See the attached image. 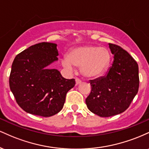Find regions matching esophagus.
Wrapping results in <instances>:
<instances>
[{"mask_svg": "<svg viewBox=\"0 0 149 149\" xmlns=\"http://www.w3.org/2000/svg\"><path fill=\"white\" fill-rule=\"evenodd\" d=\"M80 83H81V80H80L79 78H76V84L79 85Z\"/></svg>", "mask_w": 149, "mask_h": 149, "instance_id": "esophagus-1", "label": "esophagus"}]
</instances>
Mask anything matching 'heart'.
<instances>
[{"label":"heart","mask_w":149,"mask_h":149,"mask_svg":"<svg viewBox=\"0 0 149 149\" xmlns=\"http://www.w3.org/2000/svg\"><path fill=\"white\" fill-rule=\"evenodd\" d=\"M111 62V54L105 47L83 45L71 48L63 58L62 65L71 70L73 66L80 68V72L87 78H98L107 71Z\"/></svg>","instance_id":"obj_1"}]
</instances>
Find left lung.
Returning a JSON list of instances; mask_svg holds the SVG:
<instances>
[{"label": "left lung", "mask_w": 149, "mask_h": 149, "mask_svg": "<svg viewBox=\"0 0 149 149\" xmlns=\"http://www.w3.org/2000/svg\"><path fill=\"white\" fill-rule=\"evenodd\" d=\"M113 62L105 76L90 80L91 92L85 100L90 111L100 117L124 112L139 90L136 61L121 47L109 43Z\"/></svg>", "instance_id": "left-lung-1"}]
</instances>
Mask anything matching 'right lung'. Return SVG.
<instances>
[{
    "instance_id": "right-lung-1",
    "label": "right lung",
    "mask_w": 149,
    "mask_h": 149,
    "mask_svg": "<svg viewBox=\"0 0 149 149\" xmlns=\"http://www.w3.org/2000/svg\"><path fill=\"white\" fill-rule=\"evenodd\" d=\"M57 44L40 42L18 54L12 64L9 83L17 103L26 113L49 117L62 109L74 79L63 78L49 65L58 60Z\"/></svg>"
}]
</instances>
